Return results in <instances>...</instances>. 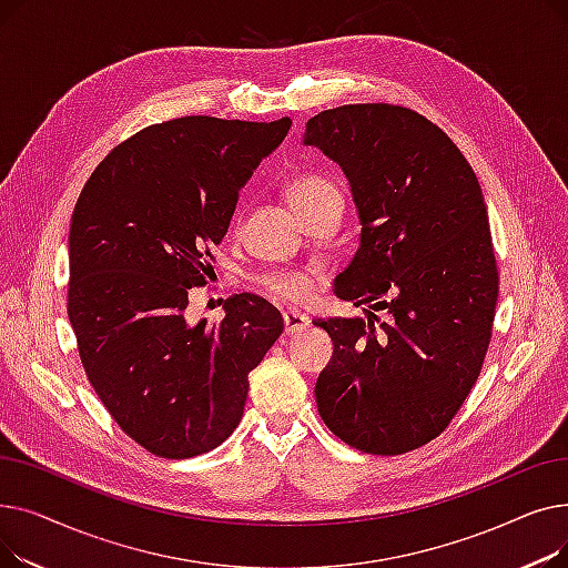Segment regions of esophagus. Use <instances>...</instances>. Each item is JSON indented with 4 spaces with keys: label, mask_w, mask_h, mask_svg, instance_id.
Returning <instances> with one entry per match:
<instances>
[{
    "label": "esophagus",
    "mask_w": 568,
    "mask_h": 568,
    "mask_svg": "<svg viewBox=\"0 0 568 568\" xmlns=\"http://www.w3.org/2000/svg\"><path fill=\"white\" fill-rule=\"evenodd\" d=\"M283 322H285V334H287V336H294V334L304 332L306 326L311 324V320H308L306 315L296 313V311H287V313H283Z\"/></svg>",
    "instance_id": "obj_1"
}]
</instances>
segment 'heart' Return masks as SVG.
Instances as JSON below:
<instances>
[{
    "mask_svg": "<svg viewBox=\"0 0 568 568\" xmlns=\"http://www.w3.org/2000/svg\"><path fill=\"white\" fill-rule=\"evenodd\" d=\"M287 193L296 212H302V209H308L324 200L341 197V191L332 179L320 176V174H304L300 179H294ZM264 287L272 294H276L283 302L300 304V302H306L313 294L315 281L306 274H278V276H268L264 281Z\"/></svg>",
    "mask_w": 568,
    "mask_h": 568,
    "instance_id": "1",
    "label": "heart"
}]
</instances>
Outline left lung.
Returning a JSON list of instances; mask_svg holds the SVG:
<instances>
[{
  "label": "left lung",
  "mask_w": 568,
  "mask_h": 568,
  "mask_svg": "<svg viewBox=\"0 0 568 568\" xmlns=\"http://www.w3.org/2000/svg\"><path fill=\"white\" fill-rule=\"evenodd\" d=\"M304 144L349 182L359 248L334 292L368 313L315 322L334 341L317 409L354 449L407 454L449 426L490 343L499 276L479 179L439 126L389 103L324 110ZM373 310L390 320L375 327Z\"/></svg>",
  "instance_id": "8db88e82"
}]
</instances>
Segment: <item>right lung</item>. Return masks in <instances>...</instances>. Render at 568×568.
<instances>
[{
  "mask_svg": "<svg viewBox=\"0 0 568 568\" xmlns=\"http://www.w3.org/2000/svg\"><path fill=\"white\" fill-rule=\"evenodd\" d=\"M292 119L182 116L154 124L89 176L69 234V320L94 392L129 437L163 458L216 449L244 416L248 373L281 313L234 294L225 317L186 322L253 170Z\"/></svg>",
  "mask_w": 568,
  "mask_h": 568,
  "instance_id": "add662e5",
  "label": "right lung"
}]
</instances>
